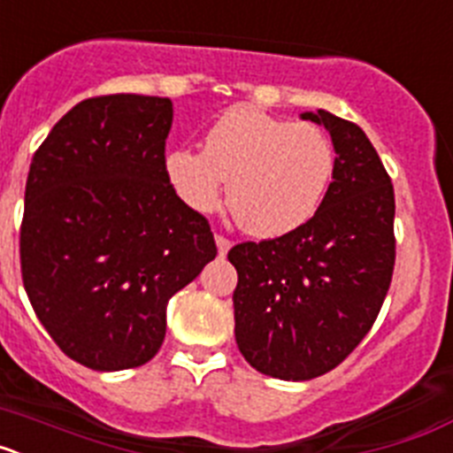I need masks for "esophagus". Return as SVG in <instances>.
<instances>
[{"mask_svg": "<svg viewBox=\"0 0 453 453\" xmlns=\"http://www.w3.org/2000/svg\"><path fill=\"white\" fill-rule=\"evenodd\" d=\"M215 245H218L219 256H226V251L231 250V240L224 238V235H215Z\"/></svg>", "mask_w": 453, "mask_h": 453, "instance_id": "34e87169", "label": "esophagus"}]
</instances>
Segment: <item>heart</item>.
<instances>
[{"label": "heart", "instance_id": "1", "mask_svg": "<svg viewBox=\"0 0 453 453\" xmlns=\"http://www.w3.org/2000/svg\"><path fill=\"white\" fill-rule=\"evenodd\" d=\"M163 165L188 208L213 211L229 181L226 203L240 229L276 238L318 213L334 181L335 151L315 124L234 106L208 129L203 151L177 147Z\"/></svg>", "mask_w": 453, "mask_h": 453}]
</instances>
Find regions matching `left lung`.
<instances>
[{
	"label": "left lung",
	"instance_id": "8db88e82",
	"mask_svg": "<svg viewBox=\"0 0 453 453\" xmlns=\"http://www.w3.org/2000/svg\"><path fill=\"white\" fill-rule=\"evenodd\" d=\"M302 119L331 134L326 199L299 229L229 251L240 354L283 381H308L345 361L372 329L395 267V190L370 138L322 108Z\"/></svg>",
	"mask_w": 453,
	"mask_h": 453
}]
</instances>
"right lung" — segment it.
<instances>
[{"instance_id": "add662e5", "label": "right lung", "mask_w": 453, "mask_h": 453, "mask_svg": "<svg viewBox=\"0 0 453 453\" xmlns=\"http://www.w3.org/2000/svg\"><path fill=\"white\" fill-rule=\"evenodd\" d=\"M170 127L167 97L83 99L31 161L24 290L63 354L90 370L151 361L167 302L218 254L206 218L165 177Z\"/></svg>"}]
</instances>
